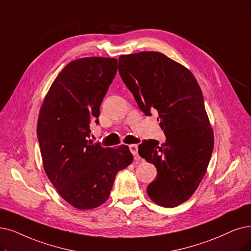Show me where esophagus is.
Returning a JSON list of instances; mask_svg holds the SVG:
<instances>
[{
    "instance_id": "obj_1",
    "label": "esophagus",
    "mask_w": 251,
    "mask_h": 251,
    "mask_svg": "<svg viewBox=\"0 0 251 251\" xmlns=\"http://www.w3.org/2000/svg\"><path fill=\"white\" fill-rule=\"evenodd\" d=\"M128 147H129V150H131V152L135 156H137L138 155V145L137 144H132V145H129Z\"/></svg>"
}]
</instances>
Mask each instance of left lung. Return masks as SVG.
Returning a JSON list of instances; mask_svg holds the SVG:
<instances>
[{
    "label": "left lung",
    "instance_id": "obj_1",
    "mask_svg": "<svg viewBox=\"0 0 251 251\" xmlns=\"http://www.w3.org/2000/svg\"><path fill=\"white\" fill-rule=\"evenodd\" d=\"M118 71L145 115L158 113L166 142L144 140L138 152L157 170L148 197L173 208L193 196L206 174L214 146L201 88L184 66L155 51L120 55Z\"/></svg>",
    "mask_w": 251,
    "mask_h": 251
}]
</instances>
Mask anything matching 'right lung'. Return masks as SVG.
Returning a JSON list of instances; mask_svg holds the SVG:
<instances>
[{
  "label": "right lung",
  "mask_w": 251,
  "mask_h": 251,
  "mask_svg": "<svg viewBox=\"0 0 251 251\" xmlns=\"http://www.w3.org/2000/svg\"><path fill=\"white\" fill-rule=\"evenodd\" d=\"M116 72V58L75 59L54 79L40 109L37 136L44 171L59 196L79 210L104 204L116 174L133 162L126 145L105 148L88 140Z\"/></svg>",
  "instance_id": "add662e5"
}]
</instances>
